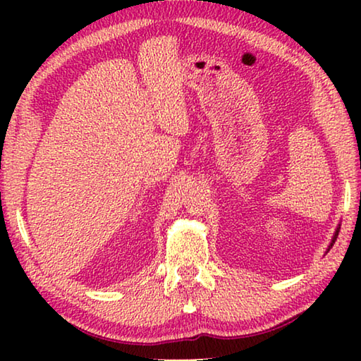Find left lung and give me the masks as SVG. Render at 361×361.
<instances>
[{"instance_id": "obj_1", "label": "left lung", "mask_w": 361, "mask_h": 361, "mask_svg": "<svg viewBox=\"0 0 361 361\" xmlns=\"http://www.w3.org/2000/svg\"><path fill=\"white\" fill-rule=\"evenodd\" d=\"M339 229H341V224H338V228H336L334 234H333V237H331V242H329V245H328V248H326V252H329V248L333 247V243L336 242V239H338V232H339Z\"/></svg>"}]
</instances>
